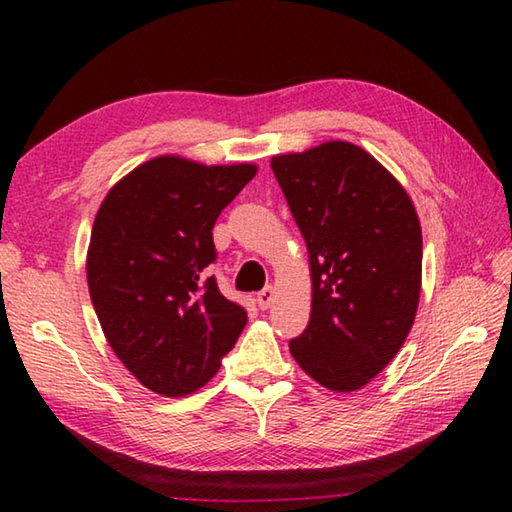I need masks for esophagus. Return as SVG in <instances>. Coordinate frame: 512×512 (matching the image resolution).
<instances>
[{"label": "esophagus", "mask_w": 512, "mask_h": 512, "mask_svg": "<svg viewBox=\"0 0 512 512\" xmlns=\"http://www.w3.org/2000/svg\"><path fill=\"white\" fill-rule=\"evenodd\" d=\"M273 301H275V288H273V286L264 288V290L257 295V306L262 308V310H268L270 306H273Z\"/></svg>", "instance_id": "34e87169"}]
</instances>
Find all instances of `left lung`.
<instances>
[{
	"label": "left lung",
	"instance_id": "left-lung-1",
	"mask_svg": "<svg viewBox=\"0 0 512 512\" xmlns=\"http://www.w3.org/2000/svg\"><path fill=\"white\" fill-rule=\"evenodd\" d=\"M306 239L312 310L290 354L336 394L391 363L416 319L422 228L405 187L354 143L328 140L270 160Z\"/></svg>",
	"mask_w": 512,
	"mask_h": 512
}]
</instances>
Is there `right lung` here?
Listing matches in <instances>:
<instances>
[{"label":"right lung","mask_w":512,"mask_h":512,"mask_svg":"<svg viewBox=\"0 0 512 512\" xmlns=\"http://www.w3.org/2000/svg\"><path fill=\"white\" fill-rule=\"evenodd\" d=\"M257 165H204L176 154L138 165L94 217L85 273L107 343L140 385L189 396L217 374L248 321L206 266L213 224Z\"/></svg>","instance_id":"right-lung-1"}]
</instances>
